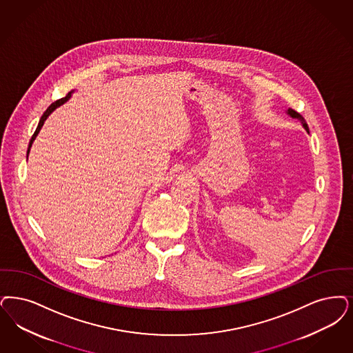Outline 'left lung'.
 I'll return each mask as SVG.
<instances>
[{
	"instance_id": "8db88e82",
	"label": "left lung",
	"mask_w": 353,
	"mask_h": 353,
	"mask_svg": "<svg viewBox=\"0 0 353 353\" xmlns=\"http://www.w3.org/2000/svg\"><path fill=\"white\" fill-rule=\"evenodd\" d=\"M286 114H288L289 117H292L293 119H296V121H299V122H301V125H302V127H303V128H305V130H306V131L309 132V126H307L306 121L303 119V117H302L301 114L296 113V110H293V109H290V108H289V109L286 110Z\"/></svg>"
}]
</instances>
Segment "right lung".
Returning a JSON list of instances; mask_svg holds the SVG:
<instances>
[{
  "mask_svg": "<svg viewBox=\"0 0 353 353\" xmlns=\"http://www.w3.org/2000/svg\"><path fill=\"white\" fill-rule=\"evenodd\" d=\"M72 94H73V92H70L64 99H57L55 101L54 103H51L50 106H48V109L43 113L42 117H41V121H39V123H38V127H37V130H35V132H34V135L31 137V141L28 143V154H30V150H31V145H32V143L35 141V138L38 137V134H39V131H41V128H42L43 125H44V122H46V119L50 117V114L52 113V112H55L57 108H60L61 105H64L68 99H71Z\"/></svg>",
  "mask_w": 353,
  "mask_h": 353,
  "instance_id": "obj_1",
  "label": "right lung"
}]
</instances>
